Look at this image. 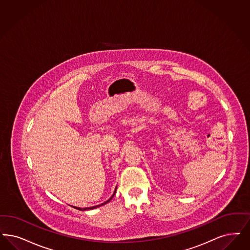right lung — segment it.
<instances>
[{
  "mask_svg": "<svg viewBox=\"0 0 250 250\" xmlns=\"http://www.w3.org/2000/svg\"><path fill=\"white\" fill-rule=\"evenodd\" d=\"M116 189H117V188H115V191H114V193H113V195H112V197L111 198H109L107 201H105L104 203H103V204H101V205H97V206L94 207H89V208H78V209H79V210H86V209H92V208H98V207L102 206V205H104V204H106V203H108L111 199H112V198H113V196L115 195V192H116Z\"/></svg>",
  "mask_w": 250,
  "mask_h": 250,
  "instance_id": "right-lung-1",
  "label": "right lung"
}]
</instances>
